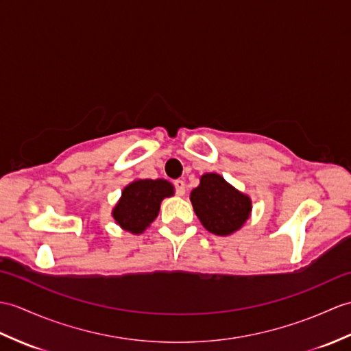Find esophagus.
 <instances>
[{"instance_id":"34e87169","label":"esophagus","mask_w":351,"mask_h":351,"mask_svg":"<svg viewBox=\"0 0 351 351\" xmlns=\"http://www.w3.org/2000/svg\"><path fill=\"white\" fill-rule=\"evenodd\" d=\"M173 186H175V191L178 195L185 194V182L182 181V179H176V181L173 182Z\"/></svg>"}]
</instances>
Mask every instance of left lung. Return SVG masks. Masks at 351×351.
Returning <instances> with one entry per match:
<instances>
[{
	"label": "left lung",
	"mask_w": 351,
	"mask_h": 351,
	"mask_svg": "<svg viewBox=\"0 0 351 351\" xmlns=\"http://www.w3.org/2000/svg\"><path fill=\"white\" fill-rule=\"evenodd\" d=\"M190 200L203 227L218 236L232 234L245 224L251 214V199L238 191L223 176L205 173Z\"/></svg>",
	"instance_id": "8db88e82"
}]
</instances>
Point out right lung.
<instances>
[{"mask_svg":"<svg viewBox=\"0 0 351 351\" xmlns=\"http://www.w3.org/2000/svg\"><path fill=\"white\" fill-rule=\"evenodd\" d=\"M173 193V185L166 179H137L122 190L112 215L122 229L141 234L157 218L161 200Z\"/></svg>","mask_w":351,"mask_h":351,"instance_id":"1","label":"right lung"}]
</instances>
